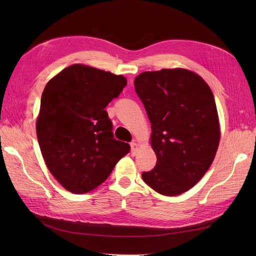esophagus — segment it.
<instances>
[{
	"instance_id": "34e87169",
	"label": "esophagus",
	"mask_w": 256,
	"mask_h": 256,
	"mask_svg": "<svg viewBox=\"0 0 256 256\" xmlns=\"http://www.w3.org/2000/svg\"><path fill=\"white\" fill-rule=\"evenodd\" d=\"M138 144L136 143V140H133V142L131 143V152H132V154L135 155V154L138 153Z\"/></svg>"
}]
</instances>
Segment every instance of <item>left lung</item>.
Listing matches in <instances>:
<instances>
[{
	"instance_id": "obj_1",
	"label": "left lung",
	"mask_w": 256,
	"mask_h": 256,
	"mask_svg": "<svg viewBox=\"0 0 256 256\" xmlns=\"http://www.w3.org/2000/svg\"><path fill=\"white\" fill-rule=\"evenodd\" d=\"M134 86L152 124L157 157L143 180L164 196L186 192L204 177L219 148L214 94L199 74L184 68L142 72Z\"/></svg>"
}]
</instances>
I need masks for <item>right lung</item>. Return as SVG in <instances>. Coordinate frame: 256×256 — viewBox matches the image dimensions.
<instances>
[{
    "label": "right lung",
    "instance_id": "add662e5",
    "mask_svg": "<svg viewBox=\"0 0 256 256\" xmlns=\"http://www.w3.org/2000/svg\"><path fill=\"white\" fill-rule=\"evenodd\" d=\"M128 84L121 74L74 64L48 81L36 133L52 175L72 194L100 186L130 152L113 138L106 106Z\"/></svg>",
    "mask_w": 256,
    "mask_h": 256
}]
</instances>
